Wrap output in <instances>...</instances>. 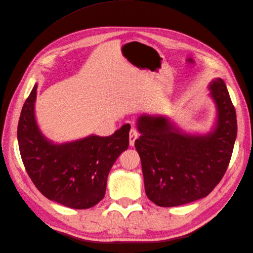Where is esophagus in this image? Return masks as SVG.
Masks as SVG:
<instances>
[{
  "instance_id": "1",
  "label": "esophagus",
  "mask_w": 253,
  "mask_h": 253,
  "mask_svg": "<svg viewBox=\"0 0 253 253\" xmlns=\"http://www.w3.org/2000/svg\"><path fill=\"white\" fill-rule=\"evenodd\" d=\"M128 137H129V145H132V147H133V145L135 144L136 139L138 138V132H137V129L134 128V127L129 129Z\"/></svg>"
}]
</instances>
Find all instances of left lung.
I'll return each mask as SVG.
<instances>
[{
	"instance_id": "left-lung-1",
	"label": "left lung",
	"mask_w": 253,
	"mask_h": 253,
	"mask_svg": "<svg viewBox=\"0 0 253 253\" xmlns=\"http://www.w3.org/2000/svg\"><path fill=\"white\" fill-rule=\"evenodd\" d=\"M211 96L217 108L215 131L189 136L165 117L141 116L135 148L141 159L145 194L160 207H175L207 196L225 175L237 133L234 105L225 82L215 79Z\"/></svg>"
}]
</instances>
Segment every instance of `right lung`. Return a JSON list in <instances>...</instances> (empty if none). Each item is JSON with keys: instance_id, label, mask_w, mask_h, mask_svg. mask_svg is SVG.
<instances>
[{"instance_id": "right-lung-1", "label": "right lung", "mask_w": 253, "mask_h": 253, "mask_svg": "<svg viewBox=\"0 0 253 253\" xmlns=\"http://www.w3.org/2000/svg\"><path fill=\"white\" fill-rule=\"evenodd\" d=\"M37 84L23 105L18 142L23 165L34 185L48 200L73 209H88L104 197L114 163L128 147L131 126L113 135H91L77 141L55 144L41 134L34 106Z\"/></svg>"}]
</instances>
